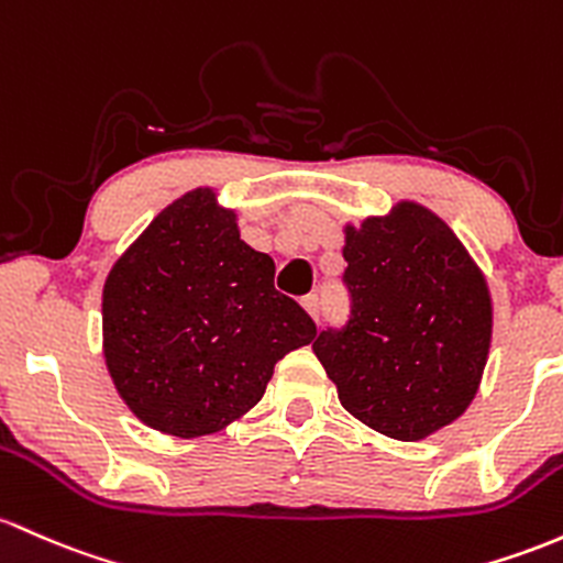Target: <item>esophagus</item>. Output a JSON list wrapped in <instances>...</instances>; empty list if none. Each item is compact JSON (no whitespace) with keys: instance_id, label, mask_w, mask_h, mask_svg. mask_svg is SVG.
<instances>
[{"instance_id":"esophagus-1","label":"esophagus","mask_w":563,"mask_h":563,"mask_svg":"<svg viewBox=\"0 0 563 563\" xmlns=\"http://www.w3.org/2000/svg\"><path fill=\"white\" fill-rule=\"evenodd\" d=\"M301 307H305V312L310 314L312 320L318 318V312H320V301H318V296H314V294L305 296V299H301Z\"/></svg>"}]
</instances>
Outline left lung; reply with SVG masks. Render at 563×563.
I'll list each match as a JSON object with an SVG mask.
<instances>
[{
	"label": "left lung",
	"mask_w": 563,
	"mask_h": 563,
	"mask_svg": "<svg viewBox=\"0 0 563 563\" xmlns=\"http://www.w3.org/2000/svg\"><path fill=\"white\" fill-rule=\"evenodd\" d=\"M352 318L312 352L357 422L422 441L473 404L492 350L489 280L452 227L422 202L344 224Z\"/></svg>",
	"instance_id": "1"
}]
</instances>
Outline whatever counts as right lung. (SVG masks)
<instances>
[{
  "label": "right lung",
  "mask_w": 563,
  "mask_h": 563,
  "mask_svg": "<svg viewBox=\"0 0 563 563\" xmlns=\"http://www.w3.org/2000/svg\"><path fill=\"white\" fill-rule=\"evenodd\" d=\"M101 333L122 404L146 428L200 438L243 419L275 363L318 331L275 291V262L240 238L238 211L197 187L111 264Z\"/></svg>",
  "instance_id": "right-lung-1"
}]
</instances>
